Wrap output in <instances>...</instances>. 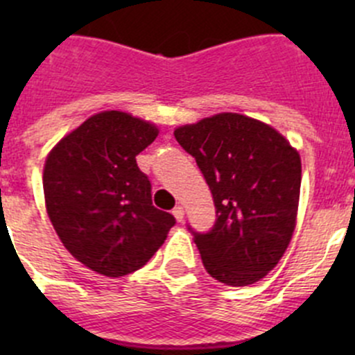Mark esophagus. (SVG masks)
I'll return each instance as SVG.
<instances>
[{"instance_id": "esophagus-1", "label": "esophagus", "mask_w": 355, "mask_h": 355, "mask_svg": "<svg viewBox=\"0 0 355 355\" xmlns=\"http://www.w3.org/2000/svg\"><path fill=\"white\" fill-rule=\"evenodd\" d=\"M184 214H185V211L182 206H177L173 209V216L177 218V221H184Z\"/></svg>"}]
</instances>
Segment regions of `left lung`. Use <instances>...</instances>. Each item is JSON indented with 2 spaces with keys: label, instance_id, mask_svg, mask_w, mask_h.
I'll return each mask as SVG.
<instances>
[{
  "label": "left lung",
  "instance_id": "obj_1",
  "mask_svg": "<svg viewBox=\"0 0 355 355\" xmlns=\"http://www.w3.org/2000/svg\"><path fill=\"white\" fill-rule=\"evenodd\" d=\"M213 194L216 221L194 235L214 280L245 287L266 277L287 250L300 194V156L273 127L220 113L175 130Z\"/></svg>",
  "mask_w": 355,
  "mask_h": 355
}]
</instances>
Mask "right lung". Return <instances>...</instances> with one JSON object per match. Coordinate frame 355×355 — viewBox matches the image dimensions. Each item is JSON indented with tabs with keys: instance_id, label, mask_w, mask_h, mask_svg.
<instances>
[{
	"instance_id": "right-lung-1",
	"label": "right lung",
	"mask_w": 355,
	"mask_h": 355,
	"mask_svg": "<svg viewBox=\"0 0 355 355\" xmlns=\"http://www.w3.org/2000/svg\"><path fill=\"white\" fill-rule=\"evenodd\" d=\"M156 137L149 121L103 111L46 159L49 220L68 252L96 273L118 278L137 271L175 225L173 214L153 206L151 182L135 161Z\"/></svg>"
}]
</instances>
